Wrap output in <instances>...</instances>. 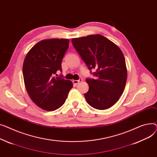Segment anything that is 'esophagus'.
I'll use <instances>...</instances> for the list:
<instances>
[{
	"label": "esophagus",
	"instance_id": "1",
	"mask_svg": "<svg viewBox=\"0 0 157 157\" xmlns=\"http://www.w3.org/2000/svg\"><path fill=\"white\" fill-rule=\"evenodd\" d=\"M82 78H80L79 80H74L73 81V84L77 85V84H78L80 82H82Z\"/></svg>",
	"mask_w": 157,
	"mask_h": 157
}]
</instances>
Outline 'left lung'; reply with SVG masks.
<instances>
[{"label": "left lung", "mask_w": 157, "mask_h": 157, "mask_svg": "<svg viewBox=\"0 0 157 157\" xmlns=\"http://www.w3.org/2000/svg\"><path fill=\"white\" fill-rule=\"evenodd\" d=\"M73 47L96 78H87L89 90L84 94L87 103L103 110L113 106L124 90L127 70L124 54L118 46L100 34L71 39Z\"/></svg>", "instance_id": "8db88e82"}]
</instances>
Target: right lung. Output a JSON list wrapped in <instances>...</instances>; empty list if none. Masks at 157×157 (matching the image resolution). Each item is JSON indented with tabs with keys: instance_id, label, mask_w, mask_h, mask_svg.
<instances>
[{
	"instance_id": "add662e5",
	"label": "right lung",
	"mask_w": 157,
	"mask_h": 157,
	"mask_svg": "<svg viewBox=\"0 0 157 157\" xmlns=\"http://www.w3.org/2000/svg\"><path fill=\"white\" fill-rule=\"evenodd\" d=\"M69 47L67 39L42 40L28 52L23 65L28 94L39 107L54 111L65 102L73 87L71 81L54 77L61 70V61Z\"/></svg>"
}]
</instances>
